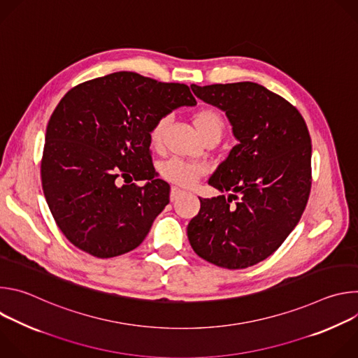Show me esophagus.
<instances>
[{
    "label": "esophagus",
    "instance_id": "esophagus-1",
    "mask_svg": "<svg viewBox=\"0 0 358 358\" xmlns=\"http://www.w3.org/2000/svg\"><path fill=\"white\" fill-rule=\"evenodd\" d=\"M185 194V191L184 189H181V188H178V187H173L171 188V192H170V199L171 201H177L180 196H182Z\"/></svg>",
    "mask_w": 358,
    "mask_h": 358
}]
</instances>
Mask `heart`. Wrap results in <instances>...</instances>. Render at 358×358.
<instances>
[{
    "label": "heart",
    "mask_w": 358,
    "mask_h": 358,
    "mask_svg": "<svg viewBox=\"0 0 358 358\" xmlns=\"http://www.w3.org/2000/svg\"><path fill=\"white\" fill-rule=\"evenodd\" d=\"M169 124V117H160L150 131V143L152 147H159L163 140V134ZM194 126L203 138L207 134L224 131V119L214 109H202L194 116ZM162 174L169 181L178 185H192L201 176L206 173V167L199 164H191L178 159H171L162 164Z\"/></svg>",
    "instance_id": "b5f03b06"
}]
</instances>
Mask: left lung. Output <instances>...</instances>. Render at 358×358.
I'll list each match as a JSON object with an SVG mask.
<instances>
[{"instance_id": "1", "label": "left lung", "mask_w": 358, "mask_h": 358, "mask_svg": "<svg viewBox=\"0 0 358 358\" xmlns=\"http://www.w3.org/2000/svg\"><path fill=\"white\" fill-rule=\"evenodd\" d=\"M191 89L225 112L238 144L208 180L218 191H229L228 198H199L187 235L202 259L245 269L271 257L300 221L312 185L310 134L297 109L262 85Z\"/></svg>"}]
</instances>
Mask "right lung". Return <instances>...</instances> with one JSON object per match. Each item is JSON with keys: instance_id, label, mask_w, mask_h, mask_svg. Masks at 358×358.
Returning a JSON list of instances; mask_svg holds the SVG:
<instances>
[{"instance_id": "add662e5", "label": "right lung", "mask_w": 358, "mask_h": 358, "mask_svg": "<svg viewBox=\"0 0 358 358\" xmlns=\"http://www.w3.org/2000/svg\"><path fill=\"white\" fill-rule=\"evenodd\" d=\"M195 105L187 85L134 72L87 80L61 99L46 126L41 178L57 225L76 248L105 259L144 241L170 202V185L151 163V127Z\"/></svg>"}]
</instances>
